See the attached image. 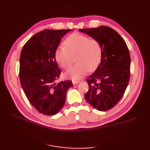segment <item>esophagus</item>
<instances>
[{"label":"esophagus","mask_w":150,"mask_h":150,"mask_svg":"<svg viewBox=\"0 0 150 150\" xmlns=\"http://www.w3.org/2000/svg\"><path fill=\"white\" fill-rule=\"evenodd\" d=\"M80 83L79 81H72V84H73V85H75V84H77Z\"/></svg>","instance_id":"34e87169"}]
</instances>
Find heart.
<instances>
[{
    "mask_svg": "<svg viewBox=\"0 0 150 150\" xmlns=\"http://www.w3.org/2000/svg\"><path fill=\"white\" fill-rule=\"evenodd\" d=\"M65 46H59L55 57L60 66L67 69L76 59V64L65 72L64 76L74 81L79 80L90 71L95 70L102 57V47L98 40L85 35L73 33L64 40Z\"/></svg>",
    "mask_w": 150,
    "mask_h": 150,
    "instance_id": "1",
    "label": "heart"
}]
</instances>
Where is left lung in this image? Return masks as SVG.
<instances>
[{
	"label": "left lung",
	"instance_id": "obj_1",
	"mask_svg": "<svg viewBox=\"0 0 150 150\" xmlns=\"http://www.w3.org/2000/svg\"><path fill=\"white\" fill-rule=\"evenodd\" d=\"M100 42L102 57L94 73L88 77L84 98L96 110L106 111L121 100L130 78V54L116 31L108 26L79 30Z\"/></svg>",
	"mask_w": 150,
	"mask_h": 150
}]
</instances>
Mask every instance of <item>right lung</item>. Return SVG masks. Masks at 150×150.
Masks as SVG:
<instances>
[{"label": "right lung", "instance_id": "1", "mask_svg": "<svg viewBox=\"0 0 150 150\" xmlns=\"http://www.w3.org/2000/svg\"><path fill=\"white\" fill-rule=\"evenodd\" d=\"M69 29H45L27 42L20 56L19 78L22 88L31 105L45 115H54L64 107L71 81L56 83L61 70L55 52Z\"/></svg>", "mask_w": 150, "mask_h": 150}]
</instances>
